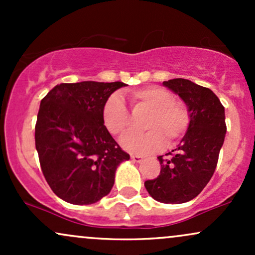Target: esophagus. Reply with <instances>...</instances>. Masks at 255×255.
<instances>
[{"label":"esophagus","instance_id":"34e87169","mask_svg":"<svg viewBox=\"0 0 255 255\" xmlns=\"http://www.w3.org/2000/svg\"><path fill=\"white\" fill-rule=\"evenodd\" d=\"M130 159L133 160V162H135V163H140L142 159H144V158H142L141 156H136V154H131Z\"/></svg>","mask_w":255,"mask_h":255}]
</instances>
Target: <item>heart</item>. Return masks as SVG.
I'll return each instance as SVG.
<instances>
[{"label": "heart", "mask_w": 255, "mask_h": 255, "mask_svg": "<svg viewBox=\"0 0 255 255\" xmlns=\"http://www.w3.org/2000/svg\"><path fill=\"white\" fill-rule=\"evenodd\" d=\"M134 105L150 111L145 120V133L128 134L122 137L121 145L126 151L134 154H146L164 145L172 144L183 135L189 125L188 111L182 104L175 102L168 90L158 86H147L130 92ZM103 124L110 134L124 135L129 127V114L124 98L111 95L102 111Z\"/></svg>", "instance_id": "b5f03b06"}]
</instances>
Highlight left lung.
<instances>
[{"mask_svg": "<svg viewBox=\"0 0 255 255\" xmlns=\"http://www.w3.org/2000/svg\"><path fill=\"white\" fill-rule=\"evenodd\" d=\"M163 85L186 104L189 125L171 159L158 157L160 174L145 181V188L159 203L182 204L197 197L211 180L227 133L225 113L207 87L181 78Z\"/></svg>", "mask_w": 255, "mask_h": 255, "instance_id": "1", "label": "left lung"}]
</instances>
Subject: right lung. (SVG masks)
<instances>
[{"mask_svg": "<svg viewBox=\"0 0 255 255\" xmlns=\"http://www.w3.org/2000/svg\"><path fill=\"white\" fill-rule=\"evenodd\" d=\"M121 81L60 84L40 102L36 150L52 192L74 205H90L108 195L118 166L129 159L102 119L104 103Z\"/></svg>", "mask_w": 255, "mask_h": 255, "instance_id": "obj_1", "label": "right lung"}]
</instances>
